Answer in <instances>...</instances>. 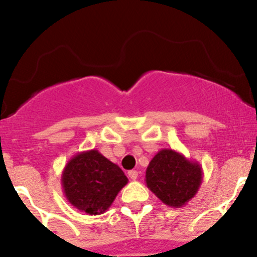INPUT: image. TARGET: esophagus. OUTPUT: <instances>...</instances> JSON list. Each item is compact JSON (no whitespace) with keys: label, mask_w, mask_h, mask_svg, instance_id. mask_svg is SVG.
I'll list each match as a JSON object with an SVG mask.
<instances>
[{"label":"esophagus","mask_w":257,"mask_h":257,"mask_svg":"<svg viewBox=\"0 0 257 257\" xmlns=\"http://www.w3.org/2000/svg\"><path fill=\"white\" fill-rule=\"evenodd\" d=\"M128 177L131 180H137V178H138V172H137V170H131V172H128Z\"/></svg>","instance_id":"34e87169"}]
</instances>
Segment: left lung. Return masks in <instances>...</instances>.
<instances>
[{"label":"left lung","mask_w":257,"mask_h":257,"mask_svg":"<svg viewBox=\"0 0 257 257\" xmlns=\"http://www.w3.org/2000/svg\"><path fill=\"white\" fill-rule=\"evenodd\" d=\"M203 183L200 164L189 160L173 149H162L150 160L145 172V184L165 205H186Z\"/></svg>","instance_id":"left-lung-1"}]
</instances>
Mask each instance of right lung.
Segmentation results:
<instances>
[{"instance_id":"obj_1","label":"right lung","mask_w":257,"mask_h":257,"mask_svg":"<svg viewBox=\"0 0 257 257\" xmlns=\"http://www.w3.org/2000/svg\"><path fill=\"white\" fill-rule=\"evenodd\" d=\"M62 188L71 205L89 215L104 214L128 178L97 149L77 153L62 172Z\"/></svg>"}]
</instances>
